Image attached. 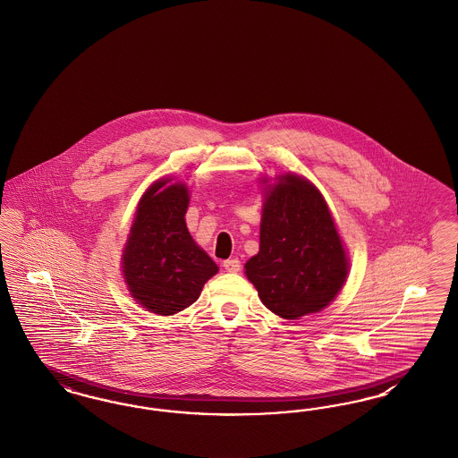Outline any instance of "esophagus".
Returning <instances> with one entry per match:
<instances>
[{
    "label": "esophagus",
    "mask_w": 458,
    "mask_h": 458,
    "mask_svg": "<svg viewBox=\"0 0 458 458\" xmlns=\"http://www.w3.org/2000/svg\"><path fill=\"white\" fill-rule=\"evenodd\" d=\"M223 267L228 271V273H238L242 269V264L238 259H228L223 262Z\"/></svg>",
    "instance_id": "1"
}]
</instances>
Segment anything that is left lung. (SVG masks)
Returning <instances> with one entry per match:
<instances>
[{
	"mask_svg": "<svg viewBox=\"0 0 458 458\" xmlns=\"http://www.w3.org/2000/svg\"><path fill=\"white\" fill-rule=\"evenodd\" d=\"M245 275L262 303L294 320L320 311L343 288L348 257L320 192L298 175H283L267 192L259 254Z\"/></svg>",
	"mask_w": 458,
	"mask_h": 458,
	"instance_id": "left-lung-1",
	"label": "left lung"
}]
</instances>
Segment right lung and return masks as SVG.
Here are the masks:
<instances>
[{"label":"right lung","instance_id":"right-lung-1","mask_svg":"<svg viewBox=\"0 0 458 458\" xmlns=\"http://www.w3.org/2000/svg\"><path fill=\"white\" fill-rule=\"evenodd\" d=\"M166 182L153 183L140 201L123 256L132 298L158 315L192 305L204 283L218 273L185 226L187 187Z\"/></svg>","mask_w":458,"mask_h":458}]
</instances>
